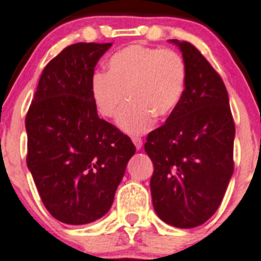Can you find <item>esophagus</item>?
<instances>
[{
  "instance_id": "34e87169",
  "label": "esophagus",
  "mask_w": 261,
  "mask_h": 261,
  "mask_svg": "<svg viewBox=\"0 0 261 261\" xmlns=\"http://www.w3.org/2000/svg\"><path fill=\"white\" fill-rule=\"evenodd\" d=\"M132 141H133V143H135V146L137 147L138 150L141 149V147H142V140H141V137H137V136H135V137H132Z\"/></svg>"
}]
</instances>
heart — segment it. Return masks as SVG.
<instances>
[{"label": "heart", "instance_id": "b5f03b06", "mask_svg": "<svg viewBox=\"0 0 261 261\" xmlns=\"http://www.w3.org/2000/svg\"><path fill=\"white\" fill-rule=\"evenodd\" d=\"M185 79V63L177 51L129 45L110 58L107 73H95L92 94L105 118H112L128 97L130 102L119 114L118 124L136 135L146 132L154 116L164 118L176 109Z\"/></svg>", "mask_w": 261, "mask_h": 261}]
</instances>
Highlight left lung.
<instances>
[{
  "instance_id": "8db88e82",
  "label": "left lung",
  "mask_w": 261,
  "mask_h": 261,
  "mask_svg": "<svg viewBox=\"0 0 261 261\" xmlns=\"http://www.w3.org/2000/svg\"><path fill=\"white\" fill-rule=\"evenodd\" d=\"M182 53L185 89L166 123L147 135L154 164L150 189L164 223L195 228L219 208L234 169L236 125L226 88L190 42L171 40Z\"/></svg>"
}]
</instances>
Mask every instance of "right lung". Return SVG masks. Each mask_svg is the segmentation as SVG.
Wrapping results in <instances>:
<instances>
[{
	"instance_id": "obj_1",
	"label": "right lung",
	"mask_w": 261,
	"mask_h": 261,
	"mask_svg": "<svg viewBox=\"0 0 261 261\" xmlns=\"http://www.w3.org/2000/svg\"><path fill=\"white\" fill-rule=\"evenodd\" d=\"M112 44L77 42L41 73L25 116L27 166L53 217L68 225L101 219L136 152L130 138L98 118L94 67Z\"/></svg>"
}]
</instances>
